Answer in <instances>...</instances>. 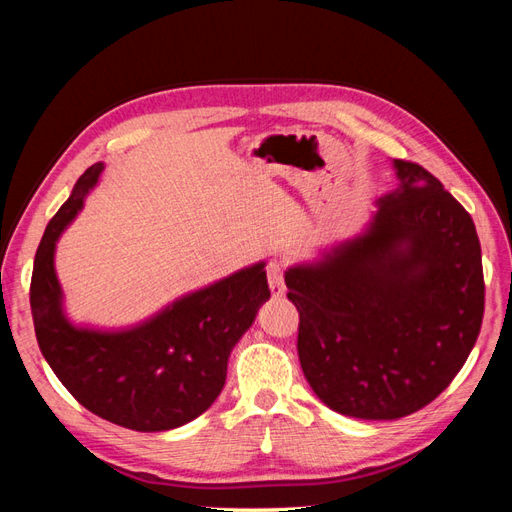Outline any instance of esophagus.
Instances as JSON below:
<instances>
[{
	"mask_svg": "<svg viewBox=\"0 0 512 512\" xmlns=\"http://www.w3.org/2000/svg\"><path fill=\"white\" fill-rule=\"evenodd\" d=\"M267 277H269V288L273 297H284L286 286H284V275L282 265L277 260H271L267 265Z\"/></svg>",
	"mask_w": 512,
	"mask_h": 512,
	"instance_id": "obj_1",
	"label": "esophagus"
}]
</instances>
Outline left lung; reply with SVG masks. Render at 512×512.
<instances>
[{"label": "left lung", "instance_id": "left-lung-1", "mask_svg": "<svg viewBox=\"0 0 512 512\" xmlns=\"http://www.w3.org/2000/svg\"><path fill=\"white\" fill-rule=\"evenodd\" d=\"M393 168L397 188L359 235L284 273L309 386L363 421H395L436 399L472 352L485 309L470 213L423 166Z\"/></svg>", "mask_w": 512, "mask_h": 512}]
</instances>
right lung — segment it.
Masks as SVG:
<instances>
[{
    "mask_svg": "<svg viewBox=\"0 0 512 512\" xmlns=\"http://www.w3.org/2000/svg\"><path fill=\"white\" fill-rule=\"evenodd\" d=\"M102 170L104 162L85 170L38 245L29 290L38 346L72 397L104 421L147 433L177 429L222 393L232 348L271 297L267 262L258 260L185 292L132 327L72 322L55 271V250Z\"/></svg>",
    "mask_w": 512,
    "mask_h": 512,
    "instance_id": "add662e5",
    "label": "right lung"
}]
</instances>
